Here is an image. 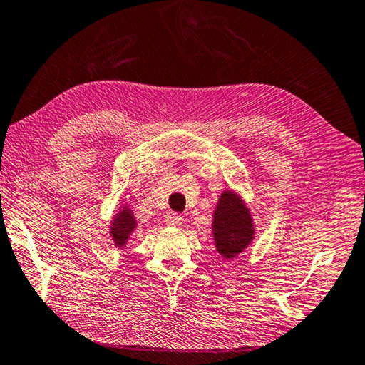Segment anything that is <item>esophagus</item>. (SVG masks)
I'll return each instance as SVG.
<instances>
[{"label":"esophagus","mask_w":365,"mask_h":365,"mask_svg":"<svg viewBox=\"0 0 365 365\" xmlns=\"http://www.w3.org/2000/svg\"><path fill=\"white\" fill-rule=\"evenodd\" d=\"M165 221L168 226H182L183 222V216L178 215V213H173L169 212L166 216H165Z\"/></svg>","instance_id":"1"}]
</instances>
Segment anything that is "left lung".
I'll return each mask as SVG.
<instances>
[{
	"label": "left lung",
	"mask_w": 365,
	"mask_h": 365,
	"mask_svg": "<svg viewBox=\"0 0 365 365\" xmlns=\"http://www.w3.org/2000/svg\"><path fill=\"white\" fill-rule=\"evenodd\" d=\"M215 247L224 259H234L254 240V221L242 196L232 190L221 195L212 221Z\"/></svg>",
	"instance_id": "obj_1"
}]
</instances>
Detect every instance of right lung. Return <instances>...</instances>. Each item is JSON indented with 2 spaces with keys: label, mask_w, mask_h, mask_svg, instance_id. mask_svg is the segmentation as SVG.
Segmentation results:
<instances>
[{
  "label": "right lung",
  "mask_w": 365,
  "mask_h": 365,
  "mask_svg": "<svg viewBox=\"0 0 365 365\" xmlns=\"http://www.w3.org/2000/svg\"><path fill=\"white\" fill-rule=\"evenodd\" d=\"M138 226L133 210L128 205L120 207V210L114 215L110 224V234L115 247H123L127 245L130 235L133 234Z\"/></svg>",
  "instance_id": "right-lung-1"
}]
</instances>
